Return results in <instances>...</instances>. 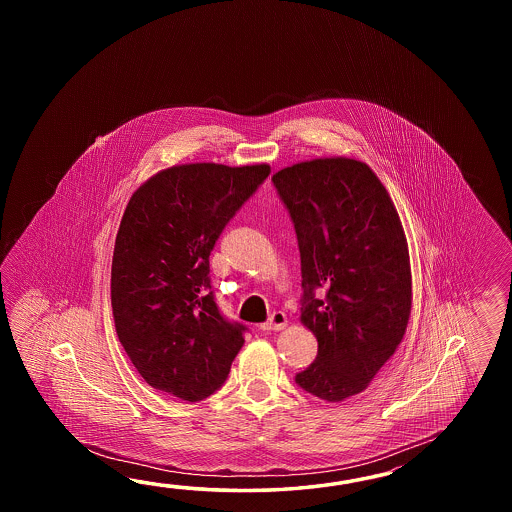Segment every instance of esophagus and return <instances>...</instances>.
Masks as SVG:
<instances>
[{
  "label": "esophagus",
  "instance_id": "esophagus-1",
  "mask_svg": "<svg viewBox=\"0 0 512 512\" xmlns=\"http://www.w3.org/2000/svg\"><path fill=\"white\" fill-rule=\"evenodd\" d=\"M285 326H287V316H285V313L274 311L271 318L265 324H261L260 329L261 331H280Z\"/></svg>",
  "mask_w": 512,
  "mask_h": 512
}]
</instances>
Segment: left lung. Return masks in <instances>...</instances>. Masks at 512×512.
I'll return each instance as SVG.
<instances>
[{
  "label": "left lung",
  "instance_id": "obj_1",
  "mask_svg": "<svg viewBox=\"0 0 512 512\" xmlns=\"http://www.w3.org/2000/svg\"><path fill=\"white\" fill-rule=\"evenodd\" d=\"M272 185L293 221L302 265V322L316 359L304 392L340 403L364 392L401 344L412 309L403 225L368 164L346 157L283 168Z\"/></svg>",
  "mask_w": 512,
  "mask_h": 512
}]
</instances>
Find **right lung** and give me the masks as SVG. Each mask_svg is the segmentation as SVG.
<instances>
[{
	"mask_svg": "<svg viewBox=\"0 0 512 512\" xmlns=\"http://www.w3.org/2000/svg\"><path fill=\"white\" fill-rule=\"evenodd\" d=\"M269 174L267 164H183L131 196L111 261V307L122 348L155 390L197 403L227 381L247 326L219 311L208 258Z\"/></svg>",
	"mask_w": 512,
	"mask_h": 512,
	"instance_id": "1",
	"label": "right lung"
}]
</instances>
